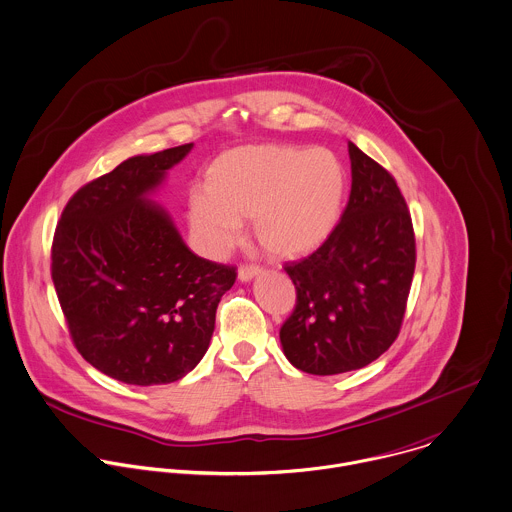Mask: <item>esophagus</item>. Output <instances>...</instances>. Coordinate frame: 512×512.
I'll return each mask as SVG.
<instances>
[{
    "mask_svg": "<svg viewBox=\"0 0 512 512\" xmlns=\"http://www.w3.org/2000/svg\"><path fill=\"white\" fill-rule=\"evenodd\" d=\"M261 273H263V269H261V267H257V265H241V267H239L237 277H239V281H241V283H247V281L255 279V277H257V275H261Z\"/></svg>",
    "mask_w": 512,
    "mask_h": 512,
    "instance_id": "34e87169",
    "label": "esophagus"
}]
</instances>
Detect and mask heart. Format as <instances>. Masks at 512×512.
<instances>
[{
    "instance_id": "b5f03b06",
    "label": "heart",
    "mask_w": 512,
    "mask_h": 512,
    "mask_svg": "<svg viewBox=\"0 0 512 512\" xmlns=\"http://www.w3.org/2000/svg\"><path fill=\"white\" fill-rule=\"evenodd\" d=\"M349 177L337 153L285 143L241 145L217 155L205 171V191L189 195L187 215L195 241L223 255L243 221L265 253L295 259L319 249L337 229Z\"/></svg>"
}]
</instances>
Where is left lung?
Returning a JSON list of instances; mask_svg holds the SVG:
<instances>
[{"label":"left lung","instance_id":"8db88e82","mask_svg":"<svg viewBox=\"0 0 512 512\" xmlns=\"http://www.w3.org/2000/svg\"><path fill=\"white\" fill-rule=\"evenodd\" d=\"M351 195L333 235L287 263L297 303L279 339L293 367L339 375L397 339L415 273V233L393 175L349 141Z\"/></svg>","mask_w":512,"mask_h":512}]
</instances>
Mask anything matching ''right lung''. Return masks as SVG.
Returning <instances> with one entry per match:
<instances>
[{"instance_id": "right-lung-1", "label": "right lung", "mask_w": 512, "mask_h": 512, "mask_svg": "<svg viewBox=\"0 0 512 512\" xmlns=\"http://www.w3.org/2000/svg\"><path fill=\"white\" fill-rule=\"evenodd\" d=\"M193 143L135 155L83 185L51 245V279L81 357L127 385H167L209 349L235 267L197 257L149 195Z\"/></svg>"}]
</instances>
